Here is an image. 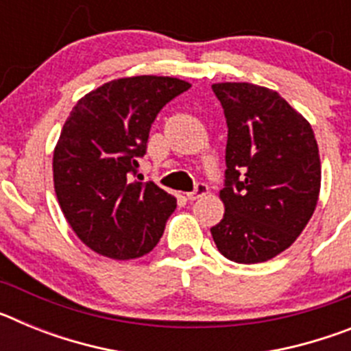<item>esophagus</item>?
<instances>
[{
    "label": "esophagus",
    "instance_id": "esophagus-1",
    "mask_svg": "<svg viewBox=\"0 0 351 351\" xmlns=\"http://www.w3.org/2000/svg\"><path fill=\"white\" fill-rule=\"evenodd\" d=\"M207 193H209V186H207L206 182H198V184L195 186V190L191 191V193L186 195V197H188V200H197V198L200 197H206Z\"/></svg>",
    "mask_w": 351,
    "mask_h": 351
}]
</instances>
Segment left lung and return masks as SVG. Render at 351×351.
Segmentation results:
<instances>
[{
	"instance_id": "8db88e82",
	"label": "left lung",
	"mask_w": 351,
	"mask_h": 351,
	"mask_svg": "<svg viewBox=\"0 0 351 351\" xmlns=\"http://www.w3.org/2000/svg\"><path fill=\"white\" fill-rule=\"evenodd\" d=\"M225 110V214L210 228L223 256L267 262L295 243L318 204L322 163L308 119L278 91L250 82L213 84Z\"/></svg>"
}]
</instances>
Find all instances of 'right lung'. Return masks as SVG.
Masks as SVG:
<instances>
[{
    "label": "right lung",
    "mask_w": 351,
    "mask_h": 351,
    "mask_svg": "<svg viewBox=\"0 0 351 351\" xmlns=\"http://www.w3.org/2000/svg\"><path fill=\"white\" fill-rule=\"evenodd\" d=\"M190 86L158 75L110 80L64 121L52 158L56 197L71 230L98 255L138 258L163 235L178 200L133 176L158 112Z\"/></svg>",
    "instance_id": "obj_1"
}]
</instances>
